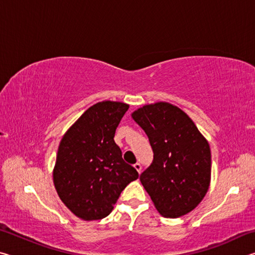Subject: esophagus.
Here are the masks:
<instances>
[{
    "mask_svg": "<svg viewBox=\"0 0 255 255\" xmlns=\"http://www.w3.org/2000/svg\"><path fill=\"white\" fill-rule=\"evenodd\" d=\"M133 167H135L136 171L138 172V173L140 174V172H141V165H140V163H136L135 165H133Z\"/></svg>",
    "mask_w": 255,
    "mask_h": 255,
    "instance_id": "34e87169",
    "label": "esophagus"
}]
</instances>
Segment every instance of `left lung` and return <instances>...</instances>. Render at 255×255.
Returning <instances> with one entry per match:
<instances>
[{"mask_svg": "<svg viewBox=\"0 0 255 255\" xmlns=\"http://www.w3.org/2000/svg\"><path fill=\"white\" fill-rule=\"evenodd\" d=\"M131 117L147 135L154 153L139 179L155 208L167 218L190 213L209 188L208 141L189 116L171 103L146 105Z\"/></svg>", "mask_w": 255, "mask_h": 255, "instance_id": "8db88e82", "label": "left lung"}]
</instances>
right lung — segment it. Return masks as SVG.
I'll use <instances>...</instances> for the list:
<instances>
[{
  "instance_id": "right-lung-1",
  "label": "right lung",
  "mask_w": 255,
  "mask_h": 255,
  "mask_svg": "<svg viewBox=\"0 0 255 255\" xmlns=\"http://www.w3.org/2000/svg\"><path fill=\"white\" fill-rule=\"evenodd\" d=\"M129 106L102 101L90 107L59 143L53 172L60 200L83 221L109 215L138 172L123 159L115 132Z\"/></svg>"
}]
</instances>
